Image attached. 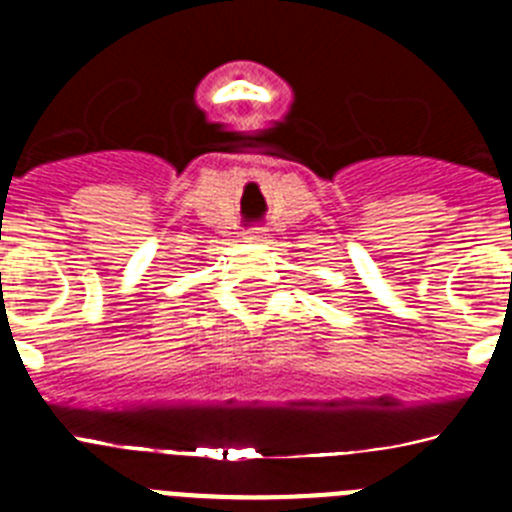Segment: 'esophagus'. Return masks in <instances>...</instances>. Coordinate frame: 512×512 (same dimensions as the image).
<instances>
[{
	"label": "esophagus",
	"mask_w": 512,
	"mask_h": 512,
	"mask_svg": "<svg viewBox=\"0 0 512 512\" xmlns=\"http://www.w3.org/2000/svg\"><path fill=\"white\" fill-rule=\"evenodd\" d=\"M261 238H264V228H248L246 230V241H261Z\"/></svg>",
	"instance_id": "34e87169"
}]
</instances>
